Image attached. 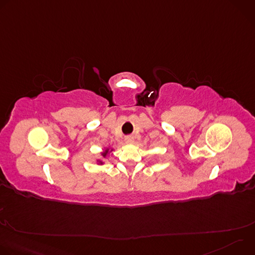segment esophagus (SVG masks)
I'll return each mask as SVG.
<instances>
[{
	"mask_svg": "<svg viewBox=\"0 0 255 255\" xmlns=\"http://www.w3.org/2000/svg\"><path fill=\"white\" fill-rule=\"evenodd\" d=\"M125 142H126L127 144H132V143L134 142V138H133L132 136H127V137L125 138Z\"/></svg>",
	"mask_w": 255,
	"mask_h": 255,
	"instance_id": "obj_1",
	"label": "esophagus"
}]
</instances>
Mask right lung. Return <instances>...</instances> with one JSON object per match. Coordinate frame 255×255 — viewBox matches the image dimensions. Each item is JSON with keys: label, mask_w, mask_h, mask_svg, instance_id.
Segmentation results:
<instances>
[{"label": "right lung", "mask_w": 255, "mask_h": 255, "mask_svg": "<svg viewBox=\"0 0 255 255\" xmlns=\"http://www.w3.org/2000/svg\"><path fill=\"white\" fill-rule=\"evenodd\" d=\"M111 152H114V148H110V147H106L102 152H101V155L103 158H106V157H109L110 156V153ZM97 162L98 164H104L105 161L103 159H97Z\"/></svg>", "instance_id": "add662e5"}]
</instances>
